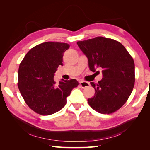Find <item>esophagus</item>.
I'll return each instance as SVG.
<instances>
[{
  "label": "esophagus",
  "instance_id": "obj_1",
  "mask_svg": "<svg viewBox=\"0 0 150 150\" xmlns=\"http://www.w3.org/2000/svg\"><path fill=\"white\" fill-rule=\"evenodd\" d=\"M79 84L81 85V87H82L83 88H87L88 87V86H90V84L89 83H88V82H86V81H79Z\"/></svg>",
  "mask_w": 150,
  "mask_h": 150
}]
</instances>
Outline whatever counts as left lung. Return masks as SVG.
Returning <instances> with one entry per match:
<instances>
[{
    "label": "left lung",
    "instance_id": "obj_1",
    "mask_svg": "<svg viewBox=\"0 0 150 150\" xmlns=\"http://www.w3.org/2000/svg\"><path fill=\"white\" fill-rule=\"evenodd\" d=\"M77 44L87 57L90 70L94 72L98 68L102 69V79L97 84L91 83L95 94L88 99L89 104L102 114H110L119 110L134 88V62L132 57L114 39L96 37Z\"/></svg>",
    "mask_w": 150,
    "mask_h": 150
}]
</instances>
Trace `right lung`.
<instances>
[{"instance_id":"add662e5","label":"right lung","mask_w":150,"mask_h":150,"mask_svg":"<svg viewBox=\"0 0 150 150\" xmlns=\"http://www.w3.org/2000/svg\"><path fill=\"white\" fill-rule=\"evenodd\" d=\"M69 45L46 42L32 48L20 64L18 88L29 107L41 115L54 114L65 106L66 98L79 83L74 79H54Z\"/></svg>"}]
</instances>
